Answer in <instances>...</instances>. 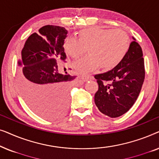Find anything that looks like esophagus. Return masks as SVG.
Masks as SVG:
<instances>
[{
	"mask_svg": "<svg viewBox=\"0 0 159 159\" xmlns=\"http://www.w3.org/2000/svg\"><path fill=\"white\" fill-rule=\"evenodd\" d=\"M82 78H83L84 81H88V80L93 79V77H92V76H89V75H84L82 76Z\"/></svg>",
	"mask_w": 159,
	"mask_h": 159,
	"instance_id": "1",
	"label": "esophagus"
}]
</instances>
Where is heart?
Instances as JSON below:
<instances>
[{
    "instance_id": "obj_1",
    "label": "heart",
    "mask_w": 159,
    "mask_h": 159,
    "mask_svg": "<svg viewBox=\"0 0 159 159\" xmlns=\"http://www.w3.org/2000/svg\"><path fill=\"white\" fill-rule=\"evenodd\" d=\"M129 47V39L125 31L101 27L82 30L79 39L68 37L64 43L65 51L74 58L80 57L88 48L90 54L74 64L82 73H89L99 66L103 70L113 69L123 59Z\"/></svg>"
}]
</instances>
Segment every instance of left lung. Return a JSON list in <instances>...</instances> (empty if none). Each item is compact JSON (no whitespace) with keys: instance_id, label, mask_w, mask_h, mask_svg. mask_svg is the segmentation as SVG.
<instances>
[{"instance_id":"obj_1","label":"left lung","mask_w":159,"mask_h":159,"mask_svg":"<svg viewBox=\"0 0 159 159\" xmlns=\"http://www.w3.org/2000/svg\"><path fill=\"white\" fill-rule=\"evenodd\" d=\"M132 38L127 53L117 66L95 75L98 84L95 103L100 111L111 118L120 116L131 108L145 80L142 48Z\"/></svg>"}]
</instances>
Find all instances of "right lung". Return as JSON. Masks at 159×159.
<instances>
[{"label":"right lung","mask_w":159,"mask_h":159,"mask_svg":"<svg viewBox=\"0 0 159 159\" xmlns=\"http://www.w3.org/2000/svg\"><path fill=\"white\" fill-rule=\"evenodd\" d=\"M32 34L21 51L19 66L23 69L18 77L19 86L31 109L48 119L63 116L68 107L71 80L75 77L58 70L57 61H65L64 43L67 30L46 25Z\"/></svg>","instance_id":"add662e5"}]
</instances>
